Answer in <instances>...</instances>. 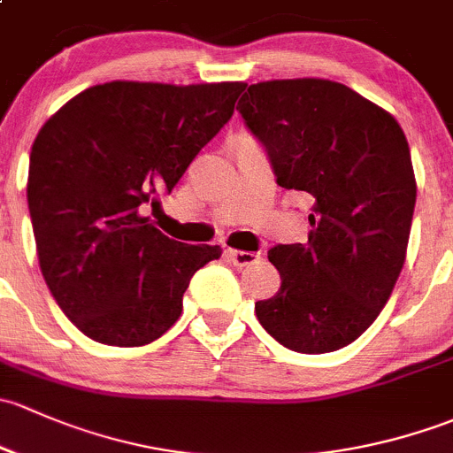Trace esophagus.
Here are the masks:
<instances>
[{
	"label": "esophagus",
	"mask_w": 453,
	"mask_h": 453,
	"mask_svg": "<svg viewBox=\"0 0 453 453\" xmlns=\"http://www.w3.org/2000/svg\"><path fill=\"white\" fill-rule=\"evenodd\" d=\"M226 257L233 261L235 265H240V268H244V265H250L255 264L261 255L259 253H253V250H235V249H228L226 250Z\"/></svg>",
	"instance_id": "esophagus-1"
}]
</instances>
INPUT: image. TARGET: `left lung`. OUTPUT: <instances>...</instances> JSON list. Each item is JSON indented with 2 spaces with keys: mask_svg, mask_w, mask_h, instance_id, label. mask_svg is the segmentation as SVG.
I'll use <instances>...</instances> for the list:
<instances>
[{
  "mask_svg": "<svg viewBox=\"0 0 453 453\" xmlns=\"http://www.w3.org/2000/svg\"><path fill=\"white\" fill-rule=\"evenodd\" d=\"M237 111L277 183L314 198L307 244L268 250L281 288L255 314L292 351H338L371 327L403 268L417 203L408 139L388 111L323 78L250 85Z\"/></svg>",
  "mask_w": 453,
  "mask_h": 453,
  "instance_id": "8db88e82",
  "label": "left lung"
}]
</instances>
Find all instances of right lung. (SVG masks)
I'll return each instance as SVG.
<instances>
[{
	"label": "right lung",
	"mask_w": 453,
	"mask_h": 453,
	"mask_svg": "<svg viewBox=\"0 0 453 453\" xmlns=\"http://www.w3.org/2000/svg\"><path fill=\"white\" fill-rule=\"evenodd\" d=\"M242 91L244 82H104L72 97L36 134L27 209L41 273L65 316L96 342L161 338L196 270L222 255L163 235L143 204L174 189Z\"/></svg>",
	"instance_id": "right-lung-1"
}]
</instances>
